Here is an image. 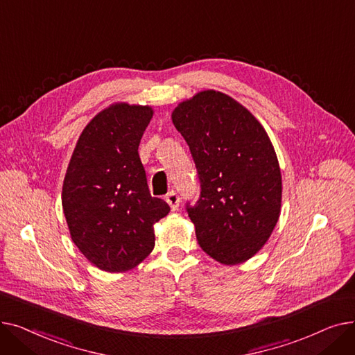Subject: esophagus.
<instances>
[{
  "label": "esophagus",
  "instance_id": "esophagus-1",
  "mask_svg": "<svg viewBox=\"0 0 355 355\" xmlns=\"http://www.w3.org/2000/svg\"><path fill=\"white\" fill-rule=\"evenodd\" d=\"M165 201L170 204V207L173 210H177V207L180 206V197L175 191H170L166 196H165Z\"/></svg>",
  "mask_w": 355,
  "mask_h": 355
}]
</instances>
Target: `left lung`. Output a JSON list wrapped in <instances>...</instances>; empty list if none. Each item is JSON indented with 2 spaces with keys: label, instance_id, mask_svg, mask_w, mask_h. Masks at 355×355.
I'll use <instances>...</instances> for the list:
<instances>
[{
  "label": "left lung",
  "instance_id": "left-lung-1",
  "mask_svg": "<svg viewBox=\"0 0 355 355\" xmlns=\"http://www.w3.org/2000/svg\"><path fill=\"white\" fill-rule=\"evenodd\" d=\"M200 178L187 206L201 249L223 265H239L265 246L281 214L282 175L265 128L243 105L202 90L173 110Z\"/></svg>",
  "mask_w": 355,
  "mask_h": 355
}]
</instances>
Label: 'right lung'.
Segmentation results:
<instances>
[{
    "label": "right lung",
    "instance_id": "obj_1",
    "mask_svg": "<svg viewBox=\"0 0 355 355\" xmlns=\"http://www.w3.org/2000/svg\"><path fill=\"white\" fill-rule=\"evenodd\" d=\"M151 106L114 103L80 134L63 181L62 206L73 243L105 272L138 266L155 246L154 225L170 206L151 197L138 146Z\"/></svg>",
    "mask_w": 355,
    "mask_h": 355
}]
</instances>
